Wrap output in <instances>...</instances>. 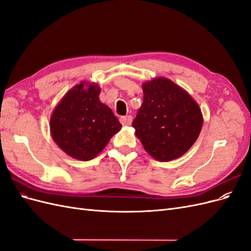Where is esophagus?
Wrapping results in <instances>:
<instances>
[{
    "mask_svg": "<svg viewBox=\"0 0 251 251\" xmlns=\"http://www.w3.org/2000/svg\"><path fill=\"white\" fill-rule=\"evenodd\" d=\"M120 123L123 126H130L132 124V116L131 115L123 116L120 118Z\"/></svg>",
    "mask_w": 251,
    "mask_h": 251,
    "instance_id": "34e87169",
    "label": "esophagus"
}]
</instances>
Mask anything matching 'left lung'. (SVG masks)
Returning a JSON list of instances; mask_svg holds the SVG:
<instances>
[{"label": "left lung", "mask_w": 251, "mask_h": 251, "mask_svg": "<svg viewBox=\"0 0 251 251\" xmlns=\"http://www.w3.org/2000/svg\"><path fill=\"white\" fill-rule=\"evenodd\" d=\"M143 102L132 126L154 159L168 162L184 155L198 139L203 116L199 104L169 78L142 83Z\"/></svg>", "instance_id": "obj_1"}]
</instances>
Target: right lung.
I'll return each instance as SVG.
<instances>
[{
	"instance_id": "add662e5",
	"label": "right lung",
	"mask_w": 251,
	"mask_h": 251,
	"mask_svg": "<svg viewBox=\"0 0 251 251\" xmlns=\"http://www.w3.org/2000/svg\"><path fill=\"white\" fill-rule=\"evenodd\" d=\"M100 87L82 80L65 94L50 117L52 139L76 160L95 158L121 130L117 117L100 100Z\"/></svg>"
}]
</instances>
